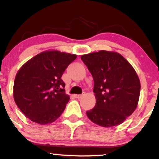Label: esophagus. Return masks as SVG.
<instances>
[{
	"label": "esophagus",
	"instance_id": "obj_1",
	"mask_svg": "<svg viewBox=\"0 0 159 159\" xmlns=\"http://www.w3.org/2000/svg\"><path fill=\"white\" fill-rule=\"evenodd\" d=\"M84 95H85L84 93H83V94H81V95H75V97L77 98H81L84 96Z\"/></svg>",
	"mask_w": 159,
	"mask_h": 159
}]
</instances>
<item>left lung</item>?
<instances>
[{
    "instance_id": "8db88e82",
    "label": "left lung",
    "mask_w": 159,
    "mask_h": 159,
    "mask_svg": "<svg viewBox=\"0 0 159 159\" xmlns=\"http://www.w3.org/2000/svg\"><path fill=\"white\" fill-rule=\"evenodd\" d=\"M94 80L96 105L87 111L93 123L102 127L123 123L135 111L140 82L129 62L116 52L102 50L81 56Z\"/></svg>"
}]
</instances>
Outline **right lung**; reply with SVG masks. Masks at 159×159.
<instances>
[{
	"instance_id": "right-lung-1",
	"label": "right lung",
	"mask_w": 159,
	"mask_h": 159,
	"mask_svg": "<svg viewBox=\"0 0 159 159\" xmlns=\"http://www.w3.org/2000/svg\"><path fill=\"white\" fill-rule=\"evenodd\" d=\"M76 57V54L48 50L19 69L14 81L13 98L29 120L46 125L60 117L69 100L61 77Z\"/></svg>"
}]
</instances>
